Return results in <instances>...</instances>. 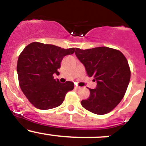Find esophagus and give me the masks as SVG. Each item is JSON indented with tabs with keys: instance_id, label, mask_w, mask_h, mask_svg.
I'll return each mask as SVG.
<instances>
[{
	"instance_id": "esophagus-1",
	"label": "esophagus",
	"mask_w": 146,
	"mask_h": 146,
	"mask_svg": "<svg viewBox=\"0 0 146 146\" xmlns=\"http://www.w3.org/2000/svg\"><path fill=\"white\" fill-rule=\"evenodd\" d=\"M80 87H79V86H78V85H76V86H75V89L76 90H80Z\"/></svg>"
}]
</instances>
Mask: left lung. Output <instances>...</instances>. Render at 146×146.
<instances>
[{"instance_id": "left-lung-1", "label": "left lung", "mask_w": 146, "mask_h": 146, "mask_svg": "<svg viewBox=\"0 0 146 146\" xmlns=\"http://www.w3.org/2000/svg\"><path fill=\"white\" fill-rule=\"evenodd\" d=\"M75 54L88 76L97 82L96 88H89L90 97L81 101L82 106L94 114H107L118 105L127 90L131 78L127 59L120 51L106 46L76 48Z\"/></svg>"}]
</instances>
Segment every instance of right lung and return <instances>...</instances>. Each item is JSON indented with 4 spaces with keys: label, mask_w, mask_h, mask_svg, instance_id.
<instances>
[{
    "label": "right lung",
    "mask_w": 146,
    "mask_h": 146,
    "mask_svg": "<svg viewBox=\"0 0 146 146\" xmlns=\"http://www.w3.org/2000/svg\"><path fill=\"white\" fill-rule=\"evenodd\" d=\"M75 52V48L65 49L52 44L32 42L20 54L17 72L22 91L29 102L39 110H49L61 105L66 93L73 90L74 83H61L54 79L64 56Z\"/></svg>",
    "instance_id": "add662e5"
}]
</instances>
